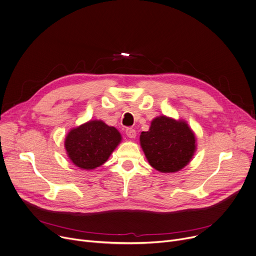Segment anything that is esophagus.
I'll return each mask as SVG.
<instances>
[{"label":"esophagus","instance_id":"obj_1","mask_svg":"<svg viewBox=\"0 0 256 256\" xmlns=\"http://www.w3.org/2000/svg\"><path fill=\"white\" fill-rule=\"evenodd\" d=\"M126 134L130 138H134L136 136V132L134 128H126Z\"/></svg>","mask_w":256,"mask_h":256}]
</instances>
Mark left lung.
<instances>
[{
	"mask_svg": "<svg viewBox=\"0 0 256 256\" xmlns=\"http://www.w3.org/2000/svg\"><path fill=\"white\" fill-rule=\"evenodd\" d=\"M140 144L149 164L160 172H176L189 164L197 149L196 136L187 122L160 115L148 132L140 134Z\"/></svg>",
	"mask_w": 256,
	"mask_h": 256,
	"instance_id": "1",
	"label": "left lung"
}]
</instances>
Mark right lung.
Listing matches in <instances>:
<instances>
[{
  "label": "right lung",
  "mask_w": 256,
  "mask_h": 256,
  "mask_svg": "<svg viewBox=\"0 0 256 256\" xmlns=\"http://www.w3.org/2000/svg\"><path fill=\"white\" fill-rule=\"evenodd\" d=\"M122 140L120 132L114 126L95 120L69 130L64 147L76 166L90 170L104 164Z\"/></svg>",
  "instance_id": "1"
}]
</instances>
